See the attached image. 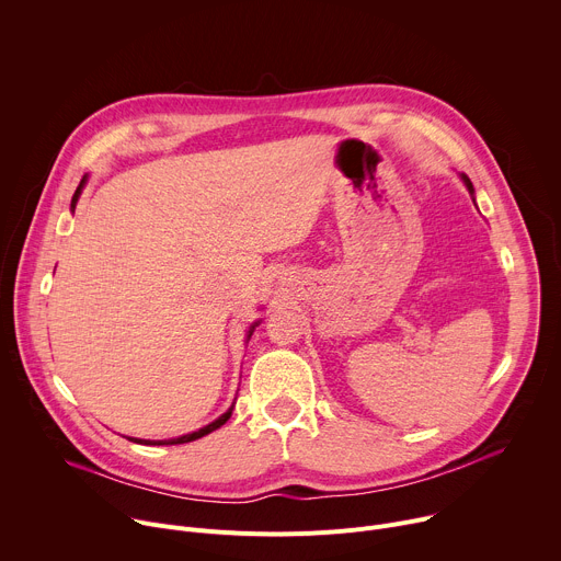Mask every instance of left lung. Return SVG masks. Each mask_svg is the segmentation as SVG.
I'll return each instance as SVG.
<instances>
[{"mask_svg":"<svg viewBox=\"0 0 561 561\" xmlns=\"http://www.w3.org/2000/svg\"><path fill=\"white\" fill-rule=\"evenodd\" d=\"M461 180H463V184H466V188H468V193H470V195H474V188H472V184H470V180H468V178H466V175H463V173H461Z\"/></svg>","mask_w":561,"mask_h":561,"instance_id":"obj_1","label":"left lung"}]
</instances>
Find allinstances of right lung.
I'll return each instance as SVG.
<instances>
[{
    "label": "right lung",
    "mask_w": 561,
    "mask_h": 561,
    "mask_svg": "<svg viewBox=\"0 0 561 561\" xmlns=\"http://www.w3.org/2000/svg\"><path fill=\"white\" fill-rule=\"evenodd\" d=\"M84 184H87V175H84V180L79 182V186H77V191H75V195H72V202H70V208L75 210V204H77V199H79V195H82V188H84ZM255 327H257V322L251 327V331H249V340H251V335H253V331H255ZM230 415H232V407L221 415V417H217L215 422H210L208 426H204V428H199V431H195V433H188V435H182V437H175V439H164V442H150V439H135V437H128L130 442H137V444H146V446H150V444H186V442H195V439H199V437H204V435H208V433H213V431H217L219 426H224L228 420H230Z\"/></svg>",
    "instance_id": "1"
}]
</instances>
